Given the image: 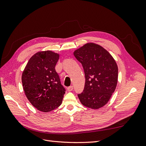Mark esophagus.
Listing matches in <instances>:
<instances>
[{"instance_id":"obj_1","label":"esophagus","mask_w":146,"mask_h":146,"mask_svg":"<svg viewBox=\"0 0 146 146\" xmlns=\"http://www.w3.org/2000/svg\"><path fill=\"white\" fill-rule=\"evenodd\" d=\"M67 90H68V91H72V90H73V86H69V87L67 88Z\"/></svg>"}]
</instances>
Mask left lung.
Instances as JSON below:
<instances>
[{
  "label": "left lung",
  "mask_w": 146,
  "mask_h": 146,
  "mask_svg": "<svg viewBox=\"0 0 146 146\" xmlns=\"http://www.w3.org/2000/svg\"><path fill=\"white\" fill-rule=\"evenodd\" d=\"M82 64L85 83L78 94L80 102L86 107L98 109L110 100L117 83L118 68L115 60L102 46L88 43L74 52Z\"/></svg>",
  "instance_id": "8db88e82"
}]
</instances>
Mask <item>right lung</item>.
Listing matches in <instances>:
<instances>
[{
  "instance_id": "right-lung-1",
  "label": "right lung",
  "mask_w": 146,
  "mask_h": 146,
  "mask_svg": "<svg viewBox=\"0 0 146 146\" xmlns=\"http://www.w3.org/2000/svg\"><path fill=\"white\" fill-rule=\"evenodd\" d=\"M59 55L50 50L39 52L30 58L22 76L26 97L42 112L52 111L62 103L66 89L55 70Z\"/></svg>"
}]
</instances>
